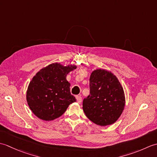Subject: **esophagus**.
Segmentation results:
<instances>
[{
  "mask_svg": "<svg viewBox=\"0 0 157 157\" xmlns=\"http://www.w3.org/2000/svg\"><path fill=\"white\" fill-rule=\"evenodd\" d=\"M76 99H77V101H78V103H81L82 101V98L80 95L79 96H76Z\"/></svg>",
  "mask_w": 157,
  "mask_h": 157,
  "instance_id": "obj_1",
  "label": "esophagus"
}]
</instances>
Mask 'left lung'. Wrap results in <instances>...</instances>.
<instances>
[{"instance_id": "obj_1", "label": "left lung", "mask_w": 157, "mask_h": 157, "mask_svg": "<svg viewBox=\"0 0 157 157\" xmlns=\"http://www.w3.org/2000/svg\"><path fill=\"white\" fill-rule=\"evenodd\" d=\"M125 94L117 77L105 69H96L90 78V94L83 101L86 117L96 125L114 123L124 109Z\"/></svg>"}]
</instances>
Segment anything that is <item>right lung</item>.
I'll list each match as a JSON object with an SVG mask.
<instances>
[{
  "instance_id": "obj_1",
  "label": "right lung",
  "mask_w": 157,
  "mask_h": 157,
  "mask_svg": "<svg viewBox=\"0 0 157 157\" xmlns=\"http://www.w3.org/2000/svg\"><path fill=\"white\" fill-rule=\"evenodd\" d=\"M75 65L63 66L52 63L36 73L27 90L28 104L33 113L44 121L59 117L69 105L76 101L70 92V84L66 79Z\"/></svg>"
}]
</instances>
